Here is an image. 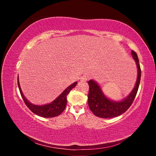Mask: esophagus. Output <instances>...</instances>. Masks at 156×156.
Here are the masks:
<instances>
[{
	"label": "esophagus",
	"instance_id": "obj_1",
	"mask_svg": "<svg viewBox=\"0 0 156 156\" xmlns=\"http://www.w3.org/2000/svg\"><path fill=\"white\" fill-rule=\"evenodd\" d=\"M87 80H88V78H87V76H83L80 78L81 82H86V81H87Z\"/></svg>",
	"mask_w": 156,
	"mask_h": 156
}]
</instances>
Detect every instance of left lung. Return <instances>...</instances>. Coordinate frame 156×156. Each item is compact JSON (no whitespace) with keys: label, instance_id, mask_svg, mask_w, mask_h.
<instances>
[{"label":"left lung","instance_id":"8db88e82","mask_svg":"<svg viewBox=\"0 0 156 156\" xmlns=\"http://www.w3.org/2000/svg\"><path fill=\"white\" fill-rule=\"evenodd\" d=\"M131 55L136 62L138 77L133 90L125 99L118 102L110 100L104 94L100 87L96 81L90 80L88 82L89 85L88 105L89 109L97 117L102 118L117 117L125 113L133 103L140 82L141 69L137 54L134 51H131Z\"/></svg>","mask_w":156,"mask_h":156}]
</instances>
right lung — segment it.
I'll return each mask as SVG.
<instances>
[{"mask_svg":"<svg viewBox=\"0 0 156 156\" xmlns=\"http://www.w3.org/2000/svg\"><path fill=\"white\" fill-rule=\"evenodd\" d=\"M77 83V82H75L74 83H73L69 86L67 89H65L63 91L62 93L57 98L55 99L51 103L44 105H36L31 103L30 102H29L24 96L22 90H21L18 77V88H19L21 96H22L23 100H24L25 105H27L29 109L34 113H35L37 115L41 116V117L44 118L56 117V116L59 115L65 110L66 105H67V95L73 88L75 87Z\"/></svg>","mask_w":156,"mask_h":156,"instance_id":"add662e5","label":"right lung"}]
</instances>
